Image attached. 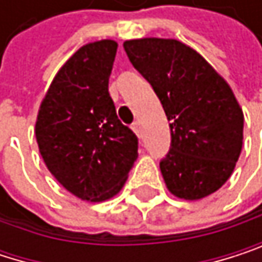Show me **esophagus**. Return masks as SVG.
<instances>
[{"label": "esophagus", "mask_w": 262, "mask_h": 262, "mask_svg": "<svg viewBox=\"0 0 262 262\" xmlns=\"http://www.w3.org/2000/svg\"><path fill=\"white\" fill-rule=\"evenodd\" d=\"M131 128H133V131L140 137L142 136V128H140V122H134L133 125H131Z\"/></svg>", "instance_id": "obj_1"}]
</instances>
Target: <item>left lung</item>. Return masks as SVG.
I'll return each mask as SVG.
<instances>
[{"mask_svg":"<svg viewBox=\"0 0 262 262\" xmlns=\"http://www.w3.org/2000/svg\"><path fill=\"white\" fill-rule=\"evenodd\" d=\"M170 120L171 145L160 160L167 188L187 201L219 190L243 148L244 114L228 83L194 49L163 38L123 43Z\"/></svg>","mask_w":262,"mask_h":262,"instance_id":"8db88e82","label":"left lung"}]
</instances>
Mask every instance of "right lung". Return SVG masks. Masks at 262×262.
I'll list each match as a JSON object with an SVG mask.
<instances>
[{
	"label": "right lung",
	"mask_w": 262,
	"mask_h": 262,
	"mask_svg": "<svg viewBox=\"0 0 262 262\" xmlns=\"http://www.w3.org/2000/svg\"><path fill=\"white\" fill-rule=\"evenodd\" d=\"M117 43L81 46L57 72L41 102L35 136L48 170L74 196H116L137 159V136L116 113L108 91Z\"/></svg>",
	"instance_id": "1"
}]
</instances>
